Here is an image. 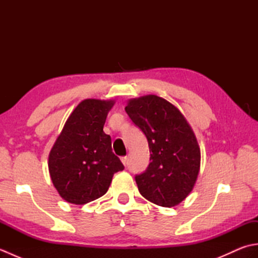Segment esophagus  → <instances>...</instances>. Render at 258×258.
Masks as SVG:
<instances>
[{
    "mask_svg": "<svg viewBox=\"0 0 258 258\" xmlns=\"http://www.w3.org/2000/svg\"><path fill=\"white\" fill-rule=\"evenodd\" d=\"M120 161H122V163L126 166V165H127L128 158H127V156H123V157H120Z\"/></svg>",
    "mask_w": 258,
    "mask_h": 258,
    "instance_id": "34e87169",
    "label": "esophagus"
}]
</instances>
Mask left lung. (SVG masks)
<instances>
[{
    "label": "left lung",
    "instance_id": "1",
    "mask_svg": "<svg viewBox=\"0 0 258 258\" xmlns=\"http://www.w3.org/2000/svg\"><path fill=\"white\" fill-rule=\"evenodd\" d=\"M125 111L149 142L151 163L135 176L141 195L158 206L178 205L194 188L201 166L190 125L176 106L157 95L132 98Z\"/></svg>",
    "mask_w": 258,
    "mask_h": 258
}]
</instances>
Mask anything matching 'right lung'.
<instances>
[{
    "label": "right lung",
    "instance_id": "obj_1",
    "mask_svg": "<svg viewBox=\"0 0 258 258\" xmlns=\"http://www.w3.org/2000/svg\"><path fill=\"white\" fill-rule=\"evenodd\" d=\"M113 100L87 98L71 113L48 155L54 187L64 201L90 203L106 193L113 175L124 165L112 152L111 136L104 133Z\"/></svg>",
    "mask_w": 258,
    "mask_h": 258
}]
</instances>
